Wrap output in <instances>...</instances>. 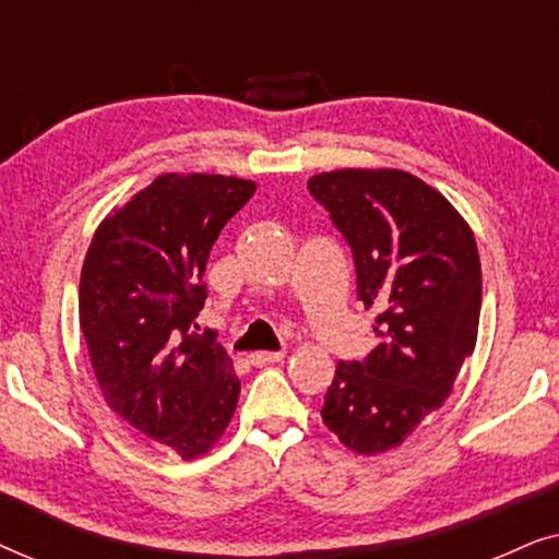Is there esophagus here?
Masks as SVG:
<instances>
[{
	"label": "esophagus",
	"mask_w": 559,
	"mask_h": 559,
	"mask_svg": "<svg viewBox=\"0 0 559 559\" xmlns=\"http://www.w3.org/2000/svg\"><path fill=\"white\" fill-rule=\"evenodd\" d=\"M285 358V354L282 350H257V354L249 356V361L254 366H270V364H277Z\"/></svg>",
	"instance_id": "34e87169"
}]
</instances>
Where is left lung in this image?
<instances>
[{"label": "left lung", "mask_w": 559, "mask_h": 559, "mask_svg": "<svg viewBox=\"0 0 559 559\" xmlns=\"http://www.w3.org/2000/svg\"><path fill=\"white\" fill-rule=\"evenodd\" d=\"M354 251L356 293L377 310V348L335 366L320 417L356 455L400 448L453 392L480 318L473 231L440 190L394 167L312 175Z\"/></svg>", "instance_id": "obj_1"}]
</instances>
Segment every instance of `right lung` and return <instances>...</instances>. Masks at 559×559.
Listing matches in <instances>:
<instances>
[{"mask_svg":"<svg viewBox=\"0 0 559 559\" xmlns=\"http://www.w3.org/2000/svg\"><path fill=\"white\" fill-rule=\"evenodd\" d=\"M254 190L234 175H159L98 224L83 259L79 320L104 402L182 461L224 438L239 402L231 358L190 328L211 247Z\"/></svg>","mask_w":559,"mask_h":559,"instance_id":"obj_1","label":"right lung"}]
</instances>
